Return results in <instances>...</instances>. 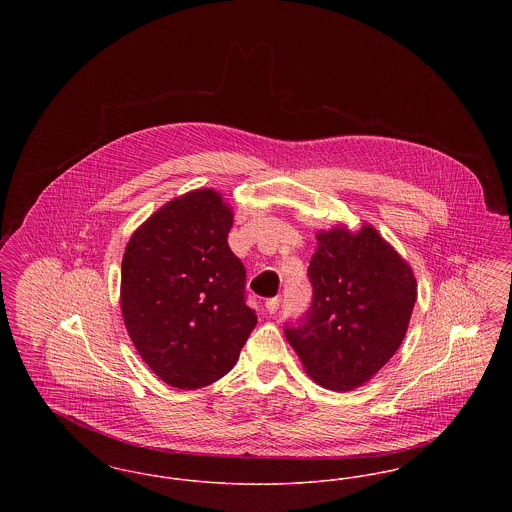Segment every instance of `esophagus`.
<instances>
[{
	"mask_svg": "<svg viewBox=\"0 0 512 512\" xmlns=\"http://www.w3.org/2000/svg\"><path fill=\"white\" fill-rule=\"evenodd\" d=\"M268 313H276L280 309V297H270L265 303Z\"/></svg>",
	"mask_w": 512,
	"mask_h": 512,
	"instance_id": "1",
	"label": "esophagus"
}]
</instances>
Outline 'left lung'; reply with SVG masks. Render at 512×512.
<instances>
[{"label":"left lung","instance_id":"left-lung-1","mask_svg":"<svg viewBox=\"0 0 512 512\" xmlns=\"http://www.w3.org/2000/svg\"><path fill=\"white\" fill-rule=\"evenodd\" d=\"M309 265L313 301L286 338L307 374L328 390L363 386L407 334L416 301L409 263L370 224L317 234Z\"/></svg>","mask_w":512,"mask_h":512}]
</instances>
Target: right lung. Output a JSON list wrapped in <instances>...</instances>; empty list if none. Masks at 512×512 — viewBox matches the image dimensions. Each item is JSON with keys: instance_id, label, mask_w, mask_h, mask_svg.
Listing matches in <instances>:
<instances>
[{"instance_id": "right-lung-1", "label": "right lung", "mask_w": 512, "mask_h": 512, "mask_svg": "<svg viewBox=\"0 0 512 512\" xmlns=\"http://www.w3.org/2000/svg\"><path fill=\"white\" fill-rule=\"evenodd\" d=\"M232 219L219 192L195 190L155 211L124 249V326L172 388L197 390L228 374L257 324L244 265L228 245Z\"/></svg>"}]
</instances>
